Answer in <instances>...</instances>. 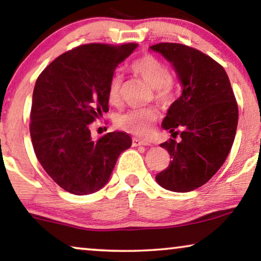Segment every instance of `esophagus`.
I'll return each mask as SVG.
<instances>
[{
    "label": "esophagus",
    "mask_w": 261,
    "mask_h": 261,
    "mask_svg": "<svg viewBox=\"0 0 261 261\" xmlns=\"http://www.w3.org/2000/svg\"><path fill=\"white\" fill-rule=\"evenodd\" d=\"M132 145H134V146H139V145H144V146H148V145H151V144H150L149 142L142 141V139L134 138V139H132Z\"/></svg>",
    "instance_id": "34e87169"
}]
</instances>
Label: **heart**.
<instances>
[{
    "label": "heart",
    "mask_w": 261,
    "mask_h": 261,
    "mask_svg": "<svg viewBox=\"0 0 261 261\" xmlns=\"http://www.w3.org/2000/svg\"><path fill=\"white\" fill-rule=\"evenodd\" d=\"M132 69L142 76L150 86L155 90L156 98L163 102L172 100L175 95V84L166 64L159 58L145 54L132 64ZM122 75L115 73L109 83V101L116 105L120 100V89H122ZM159 113L155 109H131L129 111L120 113L117 117V126L130 132L138 137H146L151 134Z\"/></svg>",
    "instance_id": "heart-1"
}]
</instances>
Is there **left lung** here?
Instances as JSON below:
<instances>
[{"label": "left lung", "mask_w": 261, "mask_h": 261, "mask_svg": "<svg viewBox=\"0 0 261 261\" xmlns=\"http://www.w3.org/2000/svg\"><path fill=\"white\" fill-rule=\"evenodd\" d=\"M149 48L174 67L182 86L162 122L171 136L181 130V142L161 144L171 161L156 181L170 192H192L216 174L232 149L239 118L236 97L222 66L200 50L168 42Z\"/></svg>", "instance_id": "8db88e82"}]
</instances>
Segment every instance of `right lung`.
Segmentation results:
<instances>
[{"mask_svg":"<svg viewBox=\"0 0 261 261\" xmlns=\"http://www.w3.org/2000/svg\"><path fill=\"white\" fill-rule=\"evenodd\" d=\"M138 43H90L61 54L35 83L31 137L40 164L74 195H89L109 182L117 160L132 144L125 132L94 141L90 124L109 111V83Z\"/></svg>","mask_w":261,"mask_h":261,"instance_id":"add662e5","label":"right lung"}]
</instances>
